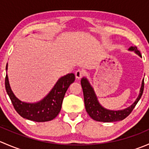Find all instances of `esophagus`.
<instances>
[{
  "mask_svg": "<svg viewBox=\"0 0 149 149\" xmlns=\"http://www.w3.org/2000/svg\"><path fill=\"white\" fill-rule=\"evenodd\" d=\"M75 76H76V78L77 79H81L82 76H84V72L82 71L81 70H76V73H75Z\"/></svg>",
  "mask_w": 149,
  "mask_h": 149,
  "instance_id": "34e87169",
  "label": "esophagus"
}]
</instances>
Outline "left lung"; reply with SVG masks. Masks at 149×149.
I'll list each match as a JSON object with an SVG mask.
<instances>
[{
    "label": "left lung",
    "instance_id": "1",
    "mask_svg": "<svg viewBox=\"0 0 149 149\" xmlns=\"http://www.w3.org/2000/svg\"><path fill=\"white\" fill-rule=\"evenodd\" d=\"M128 50L133 51L139 56L142 58L141 53H140V51L136 46H131L130 47H129ZM81 84L82 89H83L85 108L88 115L96 121L111 123V122L123 120L131 113L143 94L144 88V79L142 80L139 94L136 101L130 107L124 109H120V110H111V109H106L102 106L99 102L94 88L86 78H82Z\"/></svg>",
    "mask_w": 149,
    "mask_h": 149
}]
</instances>
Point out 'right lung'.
Returning <instances> with one entry per match:
<instances>
[{"instance_id": "obj_1", "label": "right lung", "mask_w": 149, "mask_h": 149, "mask_svg": "<svg viewBox=\"0 0 149 149\" xmlns=\"http://www.w3.org/2000/svg\"><path fill=\"white\" fill-rule=\"evenodd\" d=\"M6 70H8L7 63ZM75 81L73 73H68L60 78L51 91L37 102H22L13 94L10 86L8 75L5 79L6 90L16 112L25 119L35 122H47L53 120L61 112L66 91Z\"/></svg>"}]
</instances>
